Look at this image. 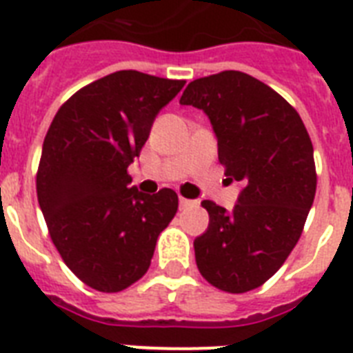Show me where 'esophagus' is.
<instances>
[{
  "label": "esophagus",
  "instance_id": "esophagus-1",
  "mask_svg": "<svg viewBox=\"0 0 353 353\" xmlns=\"http://www.w3.org/2000/svg\"><path fill=\"white\" fill-rule=\"evenodd\" d=\"M180 210H188V208H193L196 205V200H190V199H184V196H180Z\"/></svg>",
  "mask_w": 353,
  "mask_h": 353
}]
</instances>
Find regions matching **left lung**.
<instances>
[{
    "label": "left lung",
    "mask_w": 353,
    "mask_h": 353,
    "mask_svg": "<svg viewBox=\"0 0 353 353\" xmlns=\"http://www.w3.org/2000/svg\"><path fill=\"white\" fill-rule=\"evenodd\" d=\"M208 114L235 208L211 200L205 233L193 242L202 277L228 293L259 288L283 266L314 204V145L299 112L272 87L241 70L191 81L180 98Z\"/></svg>",
    "instance_id": "1"
}]
</instances>
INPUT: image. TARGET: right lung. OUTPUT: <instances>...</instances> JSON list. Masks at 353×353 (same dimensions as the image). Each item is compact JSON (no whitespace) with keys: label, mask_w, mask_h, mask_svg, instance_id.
<instances>
[{"label":"right lung","mask_w":353,"mask_h":353,"mask_svg":"<svg viewBox=\"0 0 353 353\" xmlns=\"http://www.w3.org/2000/svg\"><path fill=\"white\" fill-rule=\"evenodd\" d=\"M184 83L118 70L72 94L47 131L36 174L39 208L65 264L98 292H122L145 275L179 210L173 190L129 188L128 168Z\"/></svg>","instance_id":"obj_1"}]
</instances>
